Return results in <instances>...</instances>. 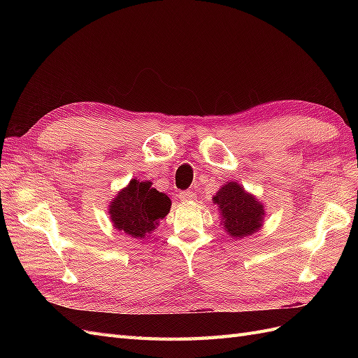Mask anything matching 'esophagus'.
Masks as SVG:
<instances>
[{"label": "esophagus", "mask_w": 358, "mask_h": 358, "mask_svg": "<svg viewBox=\"0 0 358 358\" xmlns=\"http://www.w3.org/2000/svg\"><path fill=\"white\" fill-rule=\"evenodd\" d=\"M179 199L182 201H191V200L196 199V196H194L192 191H180L179 192Z\"/></svg>", "instance_id": "34e87169"}]
</instances>
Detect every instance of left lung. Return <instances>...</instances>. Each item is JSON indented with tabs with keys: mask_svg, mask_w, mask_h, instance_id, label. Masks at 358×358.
Segmentation results:
<instances>
[{
	"mask_svg": "<svg viewBox=\"0 0 358 358\" xmlns=\"http://www.w3.org/2000/svg\"><path fill=\"white\" fill-rule=\"evenodd\" d=\"M213 201L221 209L225 231H229L234 239H241L248 234H252L262 225L264 210L251 194L245 192L243 187L230 182L224 185Z\"/></svg>",
	"mask_w": 358,
	"mask_h": 358,
	"instance_id": "8db88e82",
	"label": "left lung"
}]
</instances>
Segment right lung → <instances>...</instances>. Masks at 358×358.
Here are the masks:
<instances>
[{
    "mask_svg": "<svg viewBox=\"0 0 358 358\" xmlns=\"http://www.w3.org/2000/svg\"><path fill=\"white\" fill-rule=\"evenodd\" d=\"M150 185V182L133 179L110 203L109 213L113 225L134 239H142L152 231L170 212V199Z\"/></svg>",
    "mask_w": 358,
    "mask_h": 358,
    "instance_id": "obj_1",
    "label": "right lung"
}]
</instances>
